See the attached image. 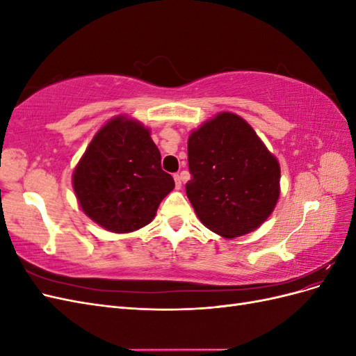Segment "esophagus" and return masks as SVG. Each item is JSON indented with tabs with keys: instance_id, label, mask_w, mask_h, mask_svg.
I'll use <instances>...</instances> for the list:
<instances>
[{
	"instance_id": "34e87169",
	"label": "esophagus",
	"mask_w": 356,
	"mask_h": 356,
	"mask_svg": "<svg viewBox=\"0 0 356 356\" xmlns=\"http://www.w3.org/2000/svg\"><path fill=\"white\" fill-rule=\"evenodd\" d=\"M174 179H175V187H177V190H179V188H181V177H179L178 174H175V175H174Z\"/></svg>"
}]
</instances>
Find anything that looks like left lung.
I'll use <instances>...</instances> for the list:
<instances>
[{
	"label": "left lung",
	"mask_w": 356,
	"mask_h": 356,
	"mask_svg": "<svg viewBox=\"0 0 356 356\" xmlns=\"http://www.w3.org/2000/svg\"><path fill=\"white\" fill-rule=\"evenodd\" d=\"M187 197L204 227L222 238L251 233L279 199L281 168L242 117L220 113L188 136Z\"/></svg>",
	"instance_id": "obj_1"
}]
</instances>
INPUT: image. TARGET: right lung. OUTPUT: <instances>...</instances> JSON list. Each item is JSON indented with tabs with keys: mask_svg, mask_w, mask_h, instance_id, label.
Segmentation results:
<instances>
[{
	"mask_svg": "<svg viewBox=\"0 0 356 356\" xmlns=\"http://www.w3.org/2000/svg\"><path fill=\"white\" fill-rule=\"evenodd\" d=\"M160 160L147 127L124 115L113 118L93 136L72 174L81 209L113 233L144 227L175 187Z\"/></svg>",
	"mask_w": 356,
	"mask_h": 356,
	"instance_id": "add662e5",
	"label": "right lung"
}]
</instances>
